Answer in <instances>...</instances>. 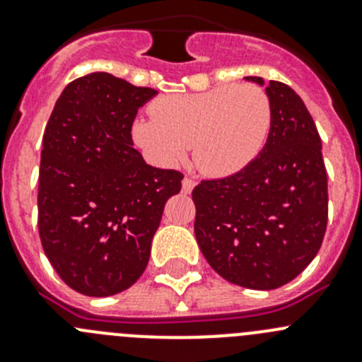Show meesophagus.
Wrapping results in <instances>:
<instances>
[{
	"mask_svg": "<svg viewBox=\"0 0 362 362\" xmlns=\"http://www.w3.org/2000/svg\"><path fill=\"white\" fill-rule=\"evenodd\" d=\"M194 187H196V181L190 177H185L183 179V192L185 194H190L192 190H194Z\"/></svg>",
	"mask_w": 362,
	"mask_h": 362,
	"instance_id": "1",
	"label": "esophagus"
}]
</instances>
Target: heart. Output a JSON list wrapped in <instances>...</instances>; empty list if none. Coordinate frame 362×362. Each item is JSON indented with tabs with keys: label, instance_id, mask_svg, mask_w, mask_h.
I'll return each mask as SVG.
<instances>
[{
	"label": "heart",
	"instance_id": "obj_1",
	"mask_svg": "<svg viewBox=\"0 0 362 362\" xmlns=\"http://www.w3.org/2000/svg\"><path fill=\"white\" fill-rule=\"evenodd\" d=\"M150 119L134 124L136 141L161 165H177L194 148L210 177L245 170L267 143L270 101L255 85H221L194 94H172L152 103Z\"/></svg>",
	"mask_w": 362,
	"mask_h": 362
}]
</instances>
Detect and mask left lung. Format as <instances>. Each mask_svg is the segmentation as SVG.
I'll return each instance as SVG.
<instances>
[{
  "label": "left lung",
  "instance_id": "1",
  "mask_svg": "<svg viewBox=\"0 0 362 362\" xmlns=\"http://www.w3.org/2000/svg\"><path fill=\"white\" fill-rule=\"evenodd\" d=\"M245 79L264 86L270 101L267 145L245 170L194 188V232L223 279L274 290L296 279L321 248L328 177L321 137L303 99L281 81Z\"/></svg>",
  "mask_w": 362,
  "mask_h": 362
}]
</instances>
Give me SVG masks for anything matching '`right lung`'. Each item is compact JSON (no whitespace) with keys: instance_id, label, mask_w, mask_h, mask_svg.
I'll use <instances>...</instances> for the list:
<instances>
[{"instance_id":"1","label":"right lung","mask_w":362,"mask_h":362,"mask_svg":"<svg viewBox=\"0 0 362 362\" xmlns=\"http://www.w3.org/2000/svg\"><path fill=\"white\" fill-rule=\"evenodd\" d=\"M156 94L92 72L65 86L45 129L41 245L57 276L83 296H114L141 277L165 203L181 190V172L146 165L134 148L137 110Z\"/></svg>"}]
</instances>
